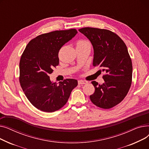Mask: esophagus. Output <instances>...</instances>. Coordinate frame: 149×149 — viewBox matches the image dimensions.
I'll use <instances>...</instances> for the list:
<instances>
[{
	"label": "esophagus",
	"instance_id": "1",
	"mask_svg": "<svg viewBox=\"0 0 149 149\" xmlns=\"http://www.w3.org/2000/svg\"><path fill=\"white\" fill-rule=\"evenodd\" d=\"M78 83H79V84H84L88 83V81L84 80H79L78 81Z\"/></svg>",
	"mask_w": 149,
	"mask_h": 149
}]
</instances>
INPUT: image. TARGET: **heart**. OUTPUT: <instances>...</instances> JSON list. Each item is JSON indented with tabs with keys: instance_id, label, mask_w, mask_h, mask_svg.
I'll use <instances>...</instances> for the list:
<instances>
[{
	"instance_id": "b5f03b06",
	"label": "heart",
	"mask_w": 149,
	"mask_h": 149,
	"mask_svg": "<svg viewBox=\"0 0 149 149\" xmlns=\"http://www.w3.org/2000/svg\"><path fill=\"white\" fill-rule=\"evenodd\" d=\"M90 46L91 43L89 41L86 40H83V39H81V40H78L77 42V47H81V46Z\"/></svg>"
}]
</instances>
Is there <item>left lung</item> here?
<instances>
[{
	"label": "left lung",
	"mask_w": 149,
	"mask_h": 149,
	"mask_svg": "<svg viewBox=\"0 0 149 149\" xmlns=\"http://www.w3.org/2000/svg\"><path fill=\"white\" fill-rule=\"evenodd\" d=\"M79 31L93 46V66L104 72L103 84L95 81L91 82L95 92L90 95V99L100 108L111 109L126 97L132 84V63L127 46L118 35L110 30L85 27Z\"/></svg>",
	"instance_id": "obj_1"
}]
</instances>
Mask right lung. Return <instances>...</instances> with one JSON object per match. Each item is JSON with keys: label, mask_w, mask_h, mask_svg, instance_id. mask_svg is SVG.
I'll list each match as a JSON object with an SVG mask.
<instances>
[{"label": "right lung", "mask_w": 149, "mask_h": 149, "mask_svg": "<svg viewBox=\"0 0 149 149\" xmlns=\"http://www.w3.org/2000/svg\"><path fill=\"white\" fill-rule=\"evenodd\" d=\"M75 29L54 31L32 39L22 53L19 63V81L30 103L38 110L53 112L64 106L77 80L67 79L52 83L49 74L59 64L58 52L72 39Z\"/></svg>", "instance_id": "add662e5"}]
</instances>
